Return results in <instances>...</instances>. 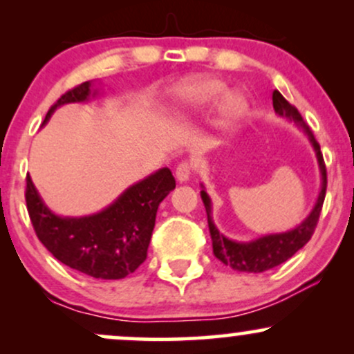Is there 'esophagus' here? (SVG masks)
Segmentation results:
<instances>
[{
  "mask_svg": "<svg viewBox=\"0 0 354 354\" xmlns=\"http://www.w3.org/2000/svg\"><path fill=\"white\" fill-rule=\"evenodd\" d=\"M189 174H191V165L189 163H181L176 168V181L180 185H185V183L189 181Z\"/></svg>",
  "mask_w": 354,
  "mask_h": 354,
  "instance_id": "obj_1",
  "label": "esophagus"
}]
</instances>
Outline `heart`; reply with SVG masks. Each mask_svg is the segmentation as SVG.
<instances>
[{
  "instance_id": "obj_1",
  "label": "heart",
  "mask_w": 354,
  "mask_h": 354,
  "mask_svg": "<svg viewBox=\"0 0 354 354\" xmlns=\"http://www.w3.org/2000/svg\"><path fill=\"white\" fill-rule=\"evenodd\" d=\"M221 98L223 124L230 126L245 113L246 100L239 93H228V86L221 80L196 76V78L185 81L176 93L174 108L181 116H189L213 106Z\"/></svg>"
}]
</instances>
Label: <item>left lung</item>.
I'll return each instance as SVG.
<instances>
[{
	"instance_id": "1",
	"label": "left lung",
	"mask_w": 354,
	"mask_h": 354,
	"mask_svg": "<svg viewBox=\"0 0 354 354\" xmlns=\"http://www.w3.org/2000/svg\"><path fill=\"white\" fill-rule=\"evenodd\" d=\"M273 108L278 116L286 118L288 121L295 123L298 128L303 129L308 141L313 146V151L316 154L321 174V186L318 198H316L315 206L306 218L295 228L281 231V233H268L263 236L248 239V241H239V239H231L218 230L213 221V203H211L209 194L206 193L205 186L201 185V200L205 203L206 214H208V226L211 233V241H213V253L221 263L233 270L241 271V273H263V271L271 270V268L279 266L281 263L288 261L296 251L310 241L313 233H315L316 225H318L321 208H323L324 194H326V166H324L323 154H321L318 141L313 136L310 126L304 123L299 111L291 106L279 91L273 93Z\"/></svg>"
}]
</instances>
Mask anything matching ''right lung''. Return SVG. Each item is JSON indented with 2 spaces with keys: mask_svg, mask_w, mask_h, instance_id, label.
<instances>
[{
  "mask_svg": "<svg viewBox=\"0 0 354 354\" xmlns=\"http://www.w3.org/2000/svg\"><path fill=\"white\" fill-rule=\"evenodd\" d=\"M100 88L86 81L53 104L43 126L63 104L98 98ZM176 188L168 168L126 188L111 205L86 216L56 214L26 176V206L33 228L46 250L63 265L100 279H121L146 259L160 203Z\"/></svg>",
  "mask_w": 354,
  "mask_h": 354,
  "instance_id": "right-lung-1",
  "label": "right lung"
}]
</instances>
